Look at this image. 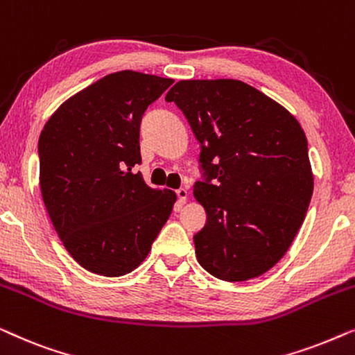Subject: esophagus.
I'll use <instances>...</instances> for the list:
<instances>
[{"instance_id": "1", "label": "esophagus", "mask_w": 355, "mask_h": 355, "mask_svg": "<svg viewBox=\"0 0 355 355\" xmlns=\"http://www.w3.org/2000/svg\"><path fill=\"white\" fill-rule=\"evenodd\" d=\"M176 196H178V200H179V203H186V200H187V189H184V187H181V189H178L176 191Z\"/></svg>"}]
</instances>
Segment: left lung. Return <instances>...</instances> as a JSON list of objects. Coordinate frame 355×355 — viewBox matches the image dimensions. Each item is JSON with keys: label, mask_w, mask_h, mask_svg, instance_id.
<instances>
[{"label": "left lung", "mask_w": 355, "mask_h": 355, "mask_svg": "<svg viewBox=\"0 0 355 355\" xmlns=\"http://www.w3.org/2000/svg\"><path fill=\"white\" fill-rule=\"evenodd\" d=\"M200 144L193 197L207 223L197 260L223 281H247L278 263L313 192L307 137L270 96L234 79L181 80L166 94Z\"/></svg>", "instance_id": "left-lung-1"}]
</instances>
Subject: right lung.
I'll use <instances>...</instances> for the list:
<instances>
[{
    "mask_svg": "<svg viewBox=\"0 0 355 355\" xmlns=\"http://www.w3.org/2000/svg\"><path fill=\"white\" fill-rule=\"evenodd\" d=\"M173 79L119 71L64 101L38 139L40 189L60 239L92 273L137 268L176 202L155 191L140 164V123Z\"/></svg>",
    "mask_w": 355,
    "mask_h": 355,
    "instance_id": "1",
    "label": "right lung"
}]
</instances>
